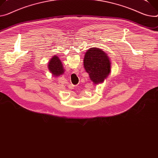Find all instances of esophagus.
I'll return each instance as SVG.
<instances>
[{"label": "esophagus", "mask_w": 158, "mask_h": 158, "mask_svg": "<svg viewBox=\"0 0 158 158\" xmlns=\"http://www.w3.org/2000/svg\"><path fill=\"white\" fill-rule=\"evenodd\" d=\"M69 89H74V85L73 84H70V85H69Z\"/></svg>", "instance_id": "34e87169"}]
</instances>
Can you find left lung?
<instances>
[{"label": "left lung", "instance_id": "8db88e82", "mask_svg": "<svg viewBox=\"0 0 158 158\" xmlns=\"http://www.w3.org/2000/svg\"><path fill=\"white\" fill-rule=\"evenodd\" d=\"M84 67L94 84L103 82L111 70V62L107 54L102 49L91 48L85 53Z\"/></svg>", "mask_w": 158, "mask_h": 158}]
</instances>
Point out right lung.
I'll use <instances>...</instances> for the list:
<instances>
[{"mask_svg": "<svg viewBox=\"0 0 158 158\" xmlns=\"http://www.w3.org/2000/svg\"><path fill=\"white\" fill-rule=\"evenodd\" d=\"M48 69L52 74L55 77L59 76L63 74L64 73V69L63 67L62 62L59 57H57L56 55H53V56L50 59L48 63Z\"/></svg>", "mask_w": 158, "mask_h": 158, "instance_id": "obj_1", "label": "right lung"}]
</instances>
